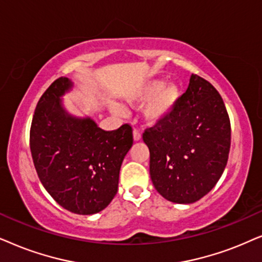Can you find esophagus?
Instances as JSON below:
<instances>
[{
  "label": "esophagus",
  "instance_id": "1",
  "mask_svg": "<svg viewBox=\"0 0 262 262\" xmlns=\"http://www.w3.org/2000/svg\"><path fill=\"white\" fill-rule=\"evenodd\" d=\"M133 137H134V140H135V141L141 140V133H140V130H138V129H134V130H133Z\"/></svg>",
  "mask_w": 262,
  "mask_h": 262
}]
</instances>
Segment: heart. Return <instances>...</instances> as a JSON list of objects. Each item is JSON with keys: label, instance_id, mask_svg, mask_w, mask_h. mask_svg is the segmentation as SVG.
I'll list each match as a JSON object with an SVG mask.
<instances>
[{"label": "heart", "instance_id": "heart-1", "mask_svg": "<svg viewBox=\"0 0 262 262\" xmlns=\"http://www.w3.org/2000/svg\"><path fill=\"white\" fill-rule=\"evenodd\" d=\"M180 96L181 91L176 83H165L162 79H153L135 91L129 97V100L142 103L149 99L144 109V115L149 123H157L171 114L179 102ZM115 109L121 111L120 106H115Z\"/></svg>", "mask_w": 262, "mask_h": 262}]
</instances>
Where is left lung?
Here are the masks:
<instances>
[{
    "label": "left lung",
    "mask_w": 262,
    "mask_h": 262,
    "mask_svg": "<svg viewBox=\"0 0 262 262\" xmlns=\"http://www.w3.org/2000/svg\"><path fill=\"white\" fill-rule=\"evenodd\" d=\"M149 175L157 191L176 204L205 196L229 158L231 125L223 98L207 80L191 74L169 116L146 128Z\"/></svg>",
    "instance_id": "8db88e82"
}]
</instances>
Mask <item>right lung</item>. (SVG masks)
I'll return each instance as SVG.
<instances>
[{"label":"right lung","mask_w":262,"mask_h":262,"mask_svg":"<svg viewBox=\"0 0 262 262\" xmlns=\"http://www.w3.org/2000/svg\"><path fill=\"white\" fill-rule=\"evenodd\" d=\"M71 87L68 78H58L40 97L30 129L31 155L41 184L58 205L93 214L117 193L133 130L128 123L103 130L91 118L72 117L61 100Z\"/></svg>","instance_id":"obj_1"}]
</instances>
